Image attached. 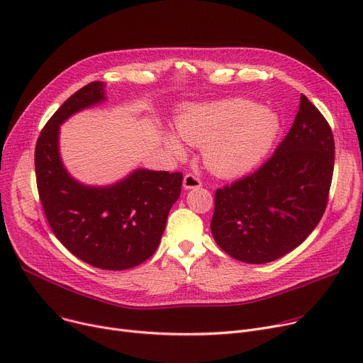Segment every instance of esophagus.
<instances>
[{
	"mask_svg": "<svg viewBox=\"0 0 363 363\" xmlns=\"http://www.w3.org/2000/svg\"><path fill=\"white\" fill-rule=\"evenodd\" d=\"M202 186V182H201V179L199 177H196L194 174H191V173H189V174H186L184 176V179H183V187L184 189H199Z\"/></svg>",
	"mask_w": 363,
	"mask_h": 363,
	"instance_id": "1",
	"label": "esophagus"
}]
</instances>
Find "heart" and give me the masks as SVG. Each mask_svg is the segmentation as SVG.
Instances as JSON below:
<instances>
[{
  "label": "heart",
  "instance_id": "1",
  "mask_svg": "<svg viewBox=\"0 0 363 363\" xmlns=\"http://www.w3.org/2000/svg\"><path fill=\"white\" fill-rule=\"evenodd\" d=\"M176 126L184 143L202 147L203 162L212 173L233 177L252 170L263 160L281 122L273 111L252 100L228 99L184 107ZM164 141L174 155H184V147L174 133L167 132Z\"/></svg>",
  "mask_w": 363,
  "mask_h": 363
}]
</instances>
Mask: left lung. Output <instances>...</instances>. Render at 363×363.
Returning <instances> with one entry per match:
<instances>
[{"mask_svg": "<svg viewBox=\"0 0 363 363\" xmlns=\"http://www.w3.org/2000/svg\"><path fill=\"white\" fill-rule=\"evenodd\" d=\"M334 170V138L303 94L294 125L259 169L215 191L211 231L235 260L262 264L292 252L324 215Z\"/></svg>", "mask_w": 363, "mask_h": 363, "instance_id": "obj_1", "label": "left lung"}]
</instances>
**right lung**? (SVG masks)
Returning <instances> with one entry per match:
<instances>
[{"label": "right lung", "instance_id": "add662e5", "mask_svg": "<svg viewBox=\"0 0 363 363\" xmlns=\"http://www.w3.org/2000/svg\"><path fill=\"white\" fill-rule=\"evenodd\" d=\"M103 82L75 91L43 126L35 151L39 198L49 225L67 250L94 267L126 270L150 259L180 196L183 174L136 170L108 187L75 182L64 169L60 125L104 100Z\"/></svg>", "mask_w": 363, "mask_h": 363}]
</instances>
